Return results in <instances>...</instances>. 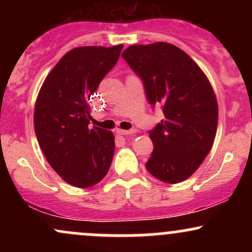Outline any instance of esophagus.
<instances>
[{"label": "esophagus", "mask_w": 252, "mask_h": 252, "mask_svg": "<svg viewBox=\"0 0 252 252\" xmlns=\"http://www.w3.org/2000/svg\"><path fill=\"white\" fill-rule=\"evenodd\" d=\"M116 132L118 135H132L135 134L136 130H122V129H117Z\"/></svg>", "instance_id": "esophagus-1"}]
</instances>
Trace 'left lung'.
<instances>
[{
	"instance_id": "8db88e82",
	"label": "left lung",
	"mask_w": 252,
	"mask_h": 252,
	"mask_svg": "<svg viewBox=\"0 0 252 252\" xmlns=\"http://www.w3.org/2000/svg\"><path fill=\"white\" fill-rule=\"evenodd\" d=\"M122 58L141 77L148 102L163 120L149 131L154 150L146 168L168 184L189 179L215 141L218 103L211 83L189 54L168 42L129 46Z\"/></svg>"
}]
</instances>
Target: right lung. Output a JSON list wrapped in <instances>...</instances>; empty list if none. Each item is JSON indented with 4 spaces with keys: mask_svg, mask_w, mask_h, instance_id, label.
Wrapping results in <instances>:
<instances>
[{
    "mask_svg": "<svg viewBox=\"0 0 252 252\" xmlns=\"http://www.w3.org/2000/svg\"><path fill=\"white\" fill-rule=\"evenodd\" d=\"M123 45L84 46L63 56L46 77L34 109V129L46 160L63 180L86 189L106 175L114 134L94 126L88 100L116 65Z\"/></svg>",
    "mask_w": 252,
    "mask_h": 252,
    "instance_id": "obj_1",
    "label": "right lung"
}]
</instances>
